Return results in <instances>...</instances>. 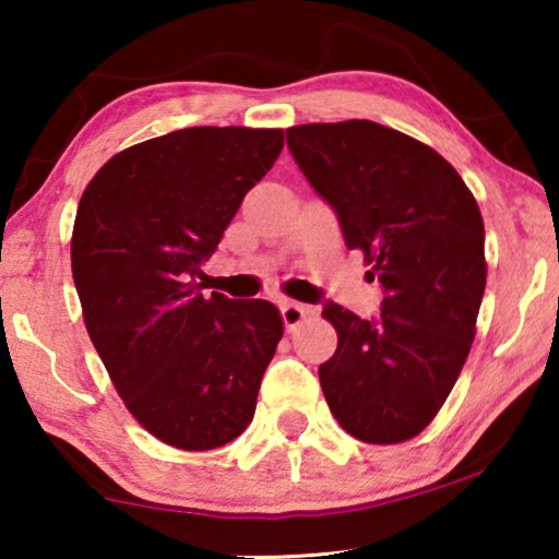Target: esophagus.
I'll return each mask as SVG.
<instances>
[{"mask_svg": "<svg viewBox=\"0 0 559 559\" xmlns=\"http://www.w3.org/2000/svg\"><path fill=\"white\" fill-rule=\"evenodd\" d=\"M282 310V320H285L287 331H293V328H297L305 320V316H310V308L308 305H300V302H293V300H285L280 305Z\"/></svg>", "mask_w": 559, "mask_h": 559, "instance_id": "obj_1", "label": "esophagus"}]
</instances>
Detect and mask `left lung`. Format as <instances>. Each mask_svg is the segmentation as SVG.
Here are the masks:
<instances>
[{
	"mask_svg": "<svg viewBox=\"0 0 559 559\" xmlns=\"http://www.w3.org/2000/svg\"><path fill=\"white\" fill-rule=\"evenodd\" d=\"M312 190L384 289L377 318L325 302L338 333L318 377L356 440L392 445L432 423L468 358L486 289L484 218L455 167L369 119L287 129Z\"/></svg>",
	"mask_w": 559,
	"mask_h": 559,
	"instance_id": "obj_1",
	"label": "left lung"
}]
</instances>
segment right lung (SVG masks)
I'll return each instance as SVG.
<instances>
[{"label":"right lung","mask_w":559,"mask_h":559,"mask_svg":"<svg viewBox=\"0 0 559 559\" xmlns=\"http://www.w3.org/2000/svg\"><path fill=\"white\" fill-rule=\"evenodd\" d=\"M282 144V129H178L114 155L81 195L71 264L86 331L127 409L173 448H221L254 417L280 310L203 295L195 277Z\"/></svg>","instance_id":"right-lung-1"}]
</instances>
